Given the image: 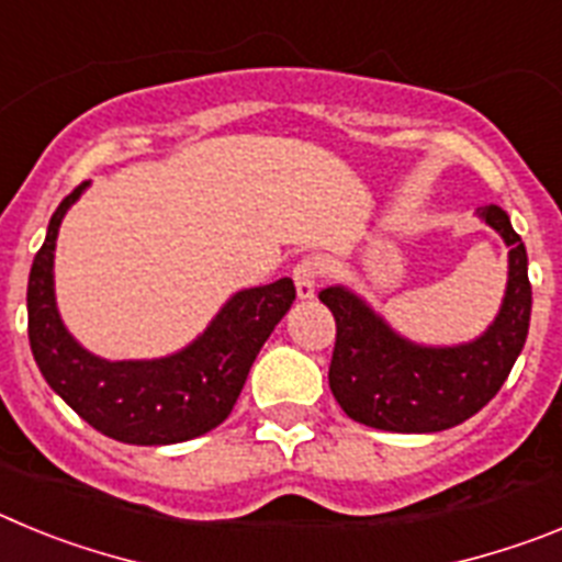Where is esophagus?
<instances>
[{"mask_svg":"<svg viewBox=\"0 0 562 562\" xmlns=\"http://www.w3.org/2000/svg\"><path fill=\"white\" fill-rule=\"evenodd\" d=\"M317 276H321V270H317V261H312V258H304V261L292 270L297 301H310V297H315Z\"/></svg>","mask_w":562,"mask_h":562,"instance_id":"1","label":"esophagus"}]
</instances>
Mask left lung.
<instances>
[{"label": "left lung", "mask_w": 562, "mask_h": 562, "mask_svg": "<svg viewBox=\"0 0 562 562\" xmlns=\"http://www.w3.org/2000/svg\"><path fill=\"white\" fill-rule=\"evenodd\" d=\"M479 220L509 247V272L498 315L475 340L425 346L400 335L349 286L321 290L337 324L329 389L349 419L391 434H439L501 391L529 335V258L506 211L479 207Z\"/></svg>", "instance_id": "8db88e82"}]
</instances>
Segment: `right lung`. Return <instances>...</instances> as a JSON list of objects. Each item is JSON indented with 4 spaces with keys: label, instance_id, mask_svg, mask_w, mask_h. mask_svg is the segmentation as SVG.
I'll list each match as a JSON object with an SVG mask.
<instances>
[{
    "label": "right lung",
    "instance_id": "add662e5",
    "mask_svg": "<svg viewBox=\"0 0 562 562\" xmlns=\"http://www.w3.org/2000/svg\"><path fill=\"white\" fill-rule=\"evenodd\" d=\"M89 182L56 207L27 281L30 349L47 385L103 436L123 445H177L231 416L250 366L295 301L292 278L250 286L225 301L186 349L154 360H106L83 349L56 304V238Z\"/></svg>",
    "mask_w": 562,
    "mask_h": 562
}]
</instances>
